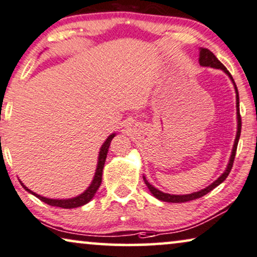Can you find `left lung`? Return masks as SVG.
<instances>
[{"label": "left lung", "instance_id": "left-lung-1", "mask_svg": "<svg viewBox=\"0 0 257 257\" xmlns=\"http://www.w3.org/2000/svg\"><path fill=\"white\" fill-rule=\"evenodd\" d=\"M199 64L201 65V66H205V67L207 66V67H213V68H219V70H222L227 75H228V77L230 78V80H232V82H233L234 88H235V93H236V115H237V133H236V137H235V142H234L232 155H230V158H229V163H228V165H227L225 172H223L222 175L215 180V182H213L211 185H208L207 187H206V189H202L200 191H198V192H193V193H190V194H183V196L164 193V192H162V191L157 190L156 187H154L153 185H151V184L146 179V177L143 176L144 183H146V185L148 186V189H149L150 192L154 194L155 198H157V199H160L162 201H166V202H186V201L198 199V198H201L202 196H205V194L211 192L213 189H215L216 186L220 185V184H221L223 180H225L227 177H228L230 170H232L233 163H234V158H235L238 139H240V134H241V115H240V102H238L237 87H236L235 82H234L233 77L230 75V73L228 72V70H227V68L223 66L221 63H220V60L218 59V58L213 55V53L209 51L208 49H204V48L200 49Z\"/></svg>", "mask_w": 257, "mask_h": 257}]
</instances>
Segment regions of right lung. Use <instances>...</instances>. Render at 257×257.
I'll return each instance as SVG.
<instances>
[{
    "mask_svg": "<svg viewBox=\"0 0 257 257\" xmlns=\"http://www.w3.org/2000/svg\"><path fill=\"white\" fill-rule=\"evenodd\" d=\"M114 136H115V134H111V135L108 136L106 142L102 144V147H101L100 153H99V160H97V165H96V170H95V175H94V178L92 180L91 185L88 186V189L86 190L85 192L79 194V196L74 197V198H70V199H50V198L42 197L37 193L32 192V191L29 190L28 187L25 186L22 182H21V185L23 186L24 189L28 191V192H30L31 194H34L35 197H37L39 200L44 201L45 204H48V205L56 206V207L75 208V207H80V206L87 204L88 201H91L93 199L94 194L96 193L97 189H99L101 185V182H102V170L104 166V162H106L108 149H109L110 142H111V140H113Z\"/></svg>",
    "mask_w": 257,
    "mask_h": 257,
    "instance_id": "1",
    "label": "right lung"
}]
</instances>
